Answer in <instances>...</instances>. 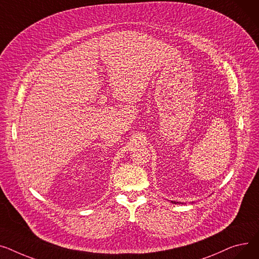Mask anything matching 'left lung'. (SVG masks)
Masks as SVG:
<instances>
[{"mask_svg":"<svg viewBox=\"0 0 259 259\" xmlns=\"http://www.w3.org/2000/svg\"><path fill=\"white\" fill-rule=\"evenodd\" d=\"M172 203H175V204H177V203H176V202H172Z\"/></svg>","mask_w":259,"mask_h":259,"instance_id":"obj_1","label":"left lung"}]
</instances>
